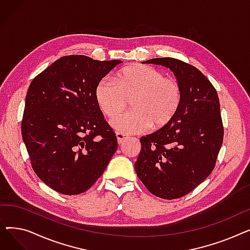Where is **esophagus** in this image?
I'll return each mask as SVG.
<instances>
[{
	"label": "esophagus",
	"mask_w": 250,
	"mask_h": 250,
	"mask_svg": "<svg viewBox=\"0 0 250 250\" xmlns=\"http://www.w3.org/2000/svg\"><path fill=\"white\" fill-rule=\"evenodd\" d=\"M127 138L126 135L123 134V133H116V139H117V143L118 144H123V142Z\"/></svg>",
	"instance_id": "34e87169"
}]
</instances>
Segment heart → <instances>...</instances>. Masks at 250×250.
I'll return each instance as SVG.
<instances>
[{
	"label": "heart",
	"instance_id": "heart-1",
	"mask_svg": "<svg viewBox=\"0 0 250 250\" xmlns=\"http://www.w3.org/2000/svg\"><path fill=\"white\" fill-rule=\"evenodd\" d=\"M99 109L109 118L120 114L132 99V110L115 117L118 133L141 134L151 127L163 128L177 114L182 90L177 80L150 65L135 63L117 71L114 80L104 77L95 87Z\"/></svg>",
	"mask_w": 250,
	"mask_h": 250
}]
</instances>
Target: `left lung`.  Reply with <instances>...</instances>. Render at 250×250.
<instances>
[{
  "instance_id": "obj_1",
  "label": "left lung",
  "mask_w": 250,
  "mask_h": 250,
  "mask_svg": "<svg viewBox=\"0 0 250 250\" xmlns=\"http://www.w3.org/2000/svg\"><path fill=\"white\" fill-rule=\"evenodd\" d=\"M144 63L171 70L181 86L182 101L171 123L141 138L135 169L151 193L164 200L179 199L215 168L224 137L219 97L208 78L188 62L157 58Z\"/></svg>"
}]
</instances>
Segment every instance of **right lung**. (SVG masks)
<instances>
[{
	"instance_id": "obj_1",
	"label": "right lung",
	"mask_w": 250,
	"mask_h": 250,
	"mask_svg": "<svg viewBox=\"0 0 250 250\" xmlns=\"http://www.w3.org/2000/svg\"><path fill=\"white\" fill-rule=\"evenodd\" d=\"M121 62L65 56L38 74L28 88L22 138L36 175L60 193L89 189L117 149L95 87Z\"/></svg>"
}]
</instances>
